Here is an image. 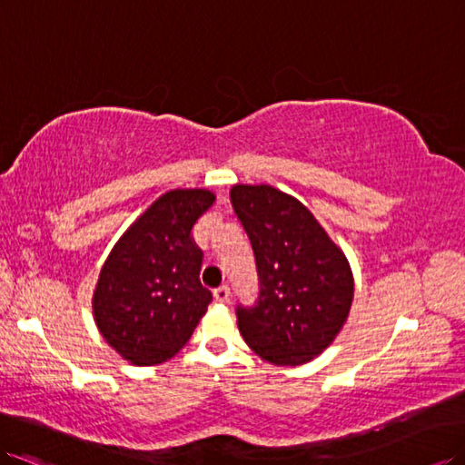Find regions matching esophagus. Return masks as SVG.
<instances>
[{
	"label": "esophagus",
	"mask_w": 465,
	"mask_h": 465,
	"mask_svg": "<svg viewBox=\"0 0 465 465\" xmlns=\"http://www.w3.org/2000/svg\"><path fill=\"white\" fill-rule=\"evenodd\" d=\"M213 296H214V302L224 303V302H229V298H231V290L226 288V286H221V288H217V290L213 292Z\"/></svg>",
	"instance_id": "esophagus-1"
}]
</instances>
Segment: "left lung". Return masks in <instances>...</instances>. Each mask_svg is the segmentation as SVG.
Masks as SVG:
<instances>
[{"instance_id":"1","label":"left lung","mask_w":465,"mask_h":465,"mask_svg":"<svg viewBox=\"0 0 465 465\" xmlns=\"http://www.w3.org/2000/svg\"><path fill=\"white\" fill-rule=\"evenodd\" d=\"M232 209L256 256L260 296L236 308L246 345L272 365L310 363L343 330L353 272L310 209L272 185H232Z\"/></svg>"}]
</instances>
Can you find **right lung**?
I'll use <instances>...</instances> for the list:
<instances>
[{
	"instance_id": "obj_1",
	"label": "right lung",
	"mask_w": 465,
	"mask_h": 465,
	"mask_svg": "<svg viewBox=\"0 0 465 465\" xmlns=\"http://www.w3.org/2000/svg\"><path fill=\"white\" fill-rule=\"evenodd\" d=\"M209 189H172L155 199L112 248L93 296L104 341L132 365L165 363L193 335L211 303L201 286L193 224L214 203Z\"/></svg>"
}]
</instances>
